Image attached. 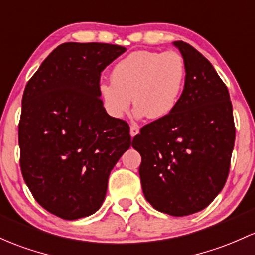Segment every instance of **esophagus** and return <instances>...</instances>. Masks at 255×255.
I'll return each mask as SVG.
<instances>
[{
  "label": "esophagus",
  "mask_w": 255,
  "mask_h": 255,
  "mask_svg": "<svg viewBox=\"0 0 255 255\" xmlns=\"http://www.w3.org/2000/svg\"><path fill=\"white\" fill-rule=\"evenodd\" d=\"M136 134H139V127H138V126H135V125H132V126H130V136L134 138Z\"/></svg>",
  "instance_id": "esophagus-1"
}]
</instances>
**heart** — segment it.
<instances>
[{
  "instance_id": "b5f03b06",
  "label": "heart",
  "mask_w": 255,
  "mask_h": 255,
  "mask_svg": "<svg viewBox=\"0 0 255 255\" xmlns=\"http://www.w3.org/2000/svg\"><path fill=\"white\" fill-rule=\"evenodd\" d=\"M186 83V63L175 50H135L111 71V82L99 87L106 110L115 119L128 111L133 98L138 119L162 120L175 110Z\"/></svg>"
}]
</instances>
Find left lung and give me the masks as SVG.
Instances as JSON below:
<instances>
[{"label":"left lung","mask_w":255,"mask_h":255,"mask_svg":"<svg viewBox=\"0 0 255 255\" xmlns=\"http://www.w3.org/2000/svg\"><path fill=\"white\" fill-rule=\"evenodd\" d=\"M186 63V83L169 116L133 138L140 153L142 192L157 211L184 217L205 209L223 190L235 144L232 104L225 83L198 50L173 42Z\"/></svg>","instance_id":"obj_1"}]
</instances>
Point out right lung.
<instances>
[{
    "mask_svg": "<svg viewBox=\"0 0 255 255\" xmlns=\"http://www.w3.org/2000/svg\"><path fill=\"white\" fill-rule=\"evenodd\" d=\"M126 50L97 42L63 43L25 87L21 173L35 200L61 219L96 213L110 172L132 144L128 123L106 113L99 91L102 71Z\"/></svg>",
    "mask_w": 255,
    "mask_h": 255,
    "instance_id": "obj_1",
    "label": "right lung"
}]
</instances>
